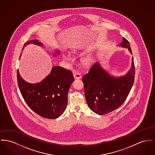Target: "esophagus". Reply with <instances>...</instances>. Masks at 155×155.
Returning a JSON list of instances; mask_svg holds the SVG:
<instances>
[{"mask_svg": "<svg viewBox=\"0 0 155 155\" xmlns=\"http://www.w3.org/2000/svg\"><path fill=\"white\" fill-rule=\"evenodd\" d=\"M73 75H74V77L75 79H80L82 78L81 74L80 73H78L77 72H74L73 74Z\"/></svg>", "mask_w": 155, "mask_h": 155, "instance_id": "34e87169", "label": "esophagus"}]
</instances>
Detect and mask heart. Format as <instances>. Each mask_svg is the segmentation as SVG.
Returning a JSON list of instances; mask_svg holds the SVG:
<instances>
[{
    "label": "heart",
    "instance_id": "heart-1",
    "mask_svg": "<svg viewBox=\"0 0 155 155\" xmlns=\"http://www.w3.org/2000/svg\"><path fill=\"white\" fill-rule=\"evenodd\" d=\"M73 52L75 53L76 52V50H74ZM62 57L64 60L68 62L70 61L71 60V57L69 54H67V53H64L62 54ZM81 61L83 62V64L84 65H89L90 64L92 61H93V58L90 55H86L84 57H83L81 60Z\"/></svg>",
    "mask_w": 155,
    "mask_h": 155
}]
</instances>
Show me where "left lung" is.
<instances>
[{"label": "left lung", "mask_w": 155, "mask_h": 155, "mask_svg": "<svg viewBox=\"0 0 155 155\" xmlns=\"http://www.w3.org/2000/svg\"><path fill=\"white\" fill-rule=\"evenodd\" d=\"M120 47L127 48L132 54L129 41L123 38ZM135 67L132 58L130 69L124 76L115 77L104 70L98 62L84 75L85 98L90 108L99 115L117 109L124 102L134 80Z\"/></svg>", "instance_id": "obj_1"}]
</instances>
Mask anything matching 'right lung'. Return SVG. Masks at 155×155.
Returning <instances> with one entry per match:
<instances>
[{
	"label": "right lung",
	"mask_w": 155,
	"mask_h": 155,
	"mask_svg": "<svg viewBox=\"0 0 155 155\" xmlns=\"http://www.w3.org/2000/svg\"><path fill=\"white\" fill-rule=\"evenodd\" d=\"M31 44L43 46L38 40H31L24 44L22 50ZM59 54L60 51L57 50L53 55ZM17 80L25 101L36 114L49 119L58 118L63 114L67 105L68 93L74 80L70 70L54 67L45 78L35 84L25 81L18 70Z\"/></svg>",
	"instance_id": "add662e5"
}]
</instances>
